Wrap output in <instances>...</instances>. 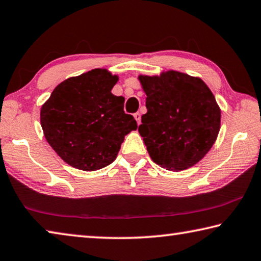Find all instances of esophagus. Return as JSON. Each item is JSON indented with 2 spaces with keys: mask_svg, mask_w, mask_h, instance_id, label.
<instances>
[{
  "mask_svg": "<svg viewBox=\"0 0 261 261\" xmlns=\"http://www.w3.org/2000/svg\"><path fill=\"white\" fill-rule=\"evenodd\" d=\"M135 118H136V121H137V123H138V124H140V113H136L135 115Z\"/></svg>",
  "mask_w": 261,
  "mask_h": 261,
  "instance_id": "34e87169",
  "label": "esophagus"
}]
</instances>
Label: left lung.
<instances>
[{
  "instance_id": "8db88e82",
  "label": "left lung",
  "mask_w": 261,
  "mask_h": 261,
  "mask_svg": "<svg viewBox=\"0 0 261 261\" xmlns=\"http://www.w3.org/2000/svg\"><path fill=\"white\" fill-rule=\"evenodd\" d=\"M147 113L138 127L152 160L169 170H184L204 158L215 143L221 110L208 86L178 71L139 76Z\"/></svg>"
}]
</instances>
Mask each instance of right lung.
Instances as JSON below:
<instances>
[{
  "label": "right lung",
  "instance_id": "add662e5",
  "mask_svg": "<svg viewBox=\"0 0 261 261\" xmlns=\"http://www.w3.org/2000/svg\"><path fill=\"white\" fill-rule=\"evenodd\" d=\"M117 81L106 69L91 70L62 82L42 105L43 135L68 165L85 171L107 167L124 136L137 129L124 113V98L112 93Z\"/></svg>",
  "mask_w": 261,
  "mask_h": 261
}]
</instances>
